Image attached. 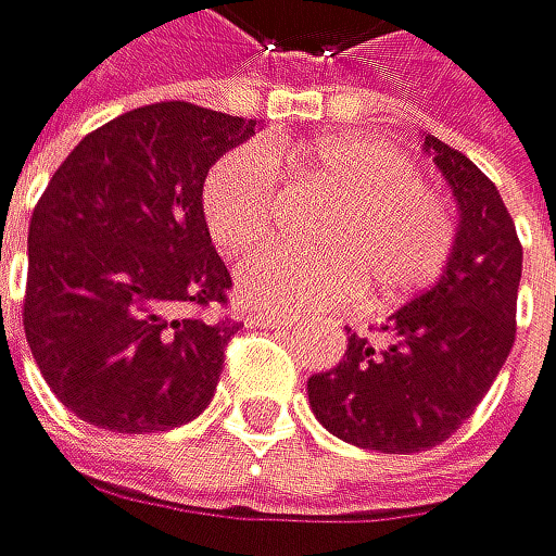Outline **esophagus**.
Wrapping results in <instances>:
<instances>
[{
    "instance_id": "1",
    "label": "esophagus",
    "mask_w": 556,
    "mask_h": 556,
    "mask_svg": "<svg viewBox=\"0 0 556 556\" xmlns=\"http://www.w3.org/2000/svg\"><path fill=\"white\" fill-rule=\"evenodd\" d=\"M245 325L249 328H287V317H280V314H263V311H249L245 314Z\"/></svg>"
}]
</instances>
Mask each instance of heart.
Returning a JSON list of instances; mask_svg holds the SVG:
<instances>
[{
    "label": "heart",
    "mask_w": 556,
    "mask_h": 556,
    "mask_svg": "<svg viewBox=\"0 0 556 556\" xmlns=\"http://www.w3.org/2000/svg\"><path fill=\"white\" fill-rule=\"evenodd\" d=\"M276 174L325 187L334 204L311 228L317 249H269L242 266L239 293L249 307L331 311L358 293L365 311H386L444 273L454 245L451 211L420 184L406 153L355 132L296 147H236L211 163L201 215L222 252L245 255L269 239Z\"/></svg>",
    "instance_id": "1"
}]
</instances>
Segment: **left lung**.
Instances as JSON below:
<instances>
[{
  "label": "left lung",
  "mask_w": 556,
  "mask_h": 556,
  "mask_svg": "<svg viewBox=\"0 0 556 556\" xmlns=\"http://www.w3.org/2000/svg\"><path fill=\"white\" fill-rule=\"evenodd\" d=\"M458 201L441 280L400 307L393 341L349 338L334 369L307 379L314 417L334 438L382 454H417L458 430L482 403L516 341L523 245L495 184L438 136L424 139Z\"/></svg>",
  "instance_id": "8db88e82"
}]
</instances>
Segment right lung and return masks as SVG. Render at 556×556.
I'll use <instances>...</instances> for the list:
<instances>
[{"label": "right lung", "instance_id": "1", "mask_svg": "<svg viewBox=\"0 0 556 556\" xmlns=\"http://www.w3.org/2000/svg\"><path fill=\"white\" fill-rule=\"evenodd\" d=\"M252 118L156 102L88 132L29 218L23 328L74 417L153 434L201 417L231 334V276L201 215V180Z\"/></svg>", "mask_w": 556, "mask_h": 556}]
</instances>
